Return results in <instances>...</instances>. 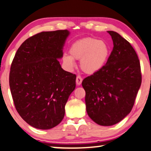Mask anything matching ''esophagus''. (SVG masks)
Masks as SVG:
<instances>
[{
  "mask_svg": "<svg viewBox=\"0 0 151 151\" xmlns=\"http://www.w3.org/2000/svg\"><path fill=\"white\" fill-rule=\"evenodd\" d=\"M82 81H83V79H82L81 76H76V85H77V86H80V85L81 84Z\"/></svg>",
  "mask_w": 151,
  "mask_h": 151,
  "instance_id": "obj_1",
  "label": "esophagus"
}]
</instances>
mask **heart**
Here are the masks:
<instances>
[{"label": "heart", "mask_w": 151, "mask_h": 151, "mask_svg": "<svg viewBox=\"0 0 151 151\" xmlns=\"http://www.w3.org/2000/svg\"><path fill=\"white\" fill-rule=\"evenodd\" d=\"M70 55L63 54L62 60L69 70L76 66L75 60L80 59V67L83 72L93 75L105 66L109 55V47L103 40L94 37L78 40L72 44Z\"/></svg>", "instance_id": "heart-1"}]
</instances>
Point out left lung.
Listing matches in <instances>:
<instances>
[{"mask_svg":"<svg viewBox=\"0 0 151 151\" xmlns=\"http://www.w3.org/2000/svg\"><path fill=\"white\" fill-rule=\"evenodd\" d=\"M114 48L98 73L84 78L86 111L101 126H111L130 113L141 86L139 60L130 43L120 34L108 31Z\"/></svg>","mask_w":151,"mask_h":151,"instance_id":"1","label":"left lung"}]
</instances>
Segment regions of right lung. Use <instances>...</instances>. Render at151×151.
<instances>
[{
	"label": "right lung",
	"instance_id": "1",
	"mask_svg": "<svg viewBox=\"0 0 151 151\" xmlns=\"http://www.w3.org/2000/svg\"><path fill=\"white\" fill-rule=\"evenodd\" d=\"M68 30L44 31L25 40L17 50L9 86L18 114L36 129H50L65 115V105L76 87V75L62 69Z\"/></svg>",
	"mask_w": 151,
	"mask_h": 151
}]
</instances>
